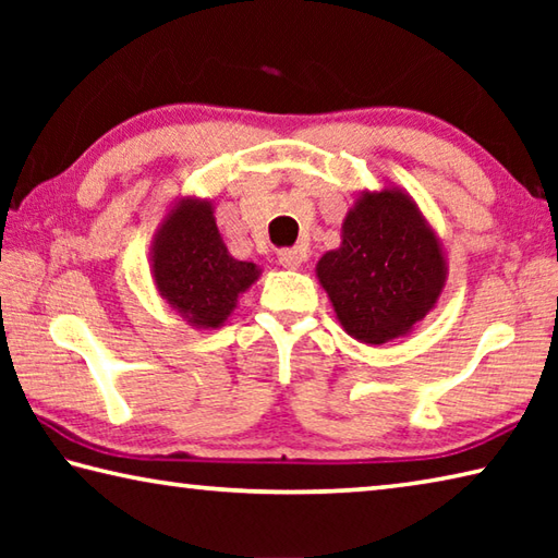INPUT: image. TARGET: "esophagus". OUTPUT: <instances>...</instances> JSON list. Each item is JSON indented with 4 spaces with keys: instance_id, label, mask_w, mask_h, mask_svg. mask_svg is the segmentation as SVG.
<instances>
[{
    "instance_id": "esophagus-1",
    "label": "esophagus",
    "mask_w": 558,
    "mask_h": 558,
    "mask_svg": "<svg viewBox=\"0 0 558 558\" xmlns=\"http://www.w3.org/2000/svg\"><path fill=\"white\" fill-rule=\"evenodd\" d=\"M302 251H298V248H286V251H280L278 253V263L286 270H298L300 266H302Z\"/></svg>"
}]
</instances>
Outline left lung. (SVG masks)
<instances>
[{
    "mask_svg": "<svg viewBox=\"0 0 558 558\" xmlns=\"http://www.w3.org/2000/svg\"><path fill=\"white\" fill-rule=\"evenodd\" d=\"M317 280L339 325L379 347L405 337L446 290L438 233L401 186L364 189L342 221V243L317 260Z\"/></svg>",
    "mask_w": 558,
    "mask_h": 558,
    "instance_id": "1",
    "label": "left lung"
}]
</instances>
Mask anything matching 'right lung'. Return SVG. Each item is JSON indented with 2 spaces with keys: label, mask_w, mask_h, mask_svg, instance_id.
<instances>
[{
  "label": "right lung",
  "mask_w": 558,
  "mask_h": 558,
  "mask_svg": "<svg viewBox=\"0 0 558 558\" xmlns=\"http://www.w3.org/2000/svg\"><path fill=\"white\" fill-rule=\"evenodd\" d=\"M155 288L186 325L219 329L239 298L260 278L251 260L233 258L219 233L211 199L182 196L169 206L149 245Z\"/></svg>",
  "instance_id": "right-lung-1"
}]
</instances>
